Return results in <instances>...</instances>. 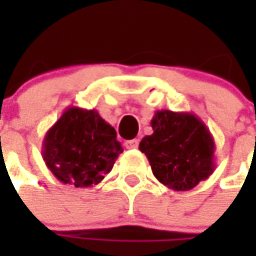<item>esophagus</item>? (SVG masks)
Returning <instances> with one entry per match:
<instances>
[{"instance_id":"34e87169","label":"esophagus","mask_w":256,"mask_h":256,"mask_svg":"<svg viewBox=\"0 0 256 256\" xmlns=\"http://www.w3.org/2000/svg\"><path fill=\"white\" fill-rule=\"evenodd\" d=\"M138 145H140V141H138V140H130V141L125 142V146H126L128 150H135V148H138Z\"/></svg>"}]
</instances>
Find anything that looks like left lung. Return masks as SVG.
<instances>
[{"mask_svg":"<svg viewBox=\"0 0 256 256\" xmlns=\"http://www.w3.org/2000/svg\"><path fill=\"white\" fill-rule=\"evenodd\" d=\"M151 126L154 132L144 136L140 151L158 181L174 191H190L210 178L215 170V142L196 115L161 110Z\"/></svg>","mask_w":256,"mask_h":256,"instance_id":"left-lung-1","label":"left lung"}]
</instances>
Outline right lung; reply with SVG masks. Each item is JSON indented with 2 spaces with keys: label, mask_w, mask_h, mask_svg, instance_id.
<instances>
[{
  "label": "right lung",
  "mask_w": 256,
  "mask_h": 256,
  "mask_svg": "<svg viewBox=\"0 0 256 256\" xmlns=\"http://www.w3.org/2000/svg\"><path fill=\"white\" fill-rule=\"evenodd\" d=\"M122 152L114 130L95 110L68 106L46 131L42 158L55 178L75 188L102 181Z\"/></svg>",
  "instance_id": "right-lung-1"
}]
</instances>
